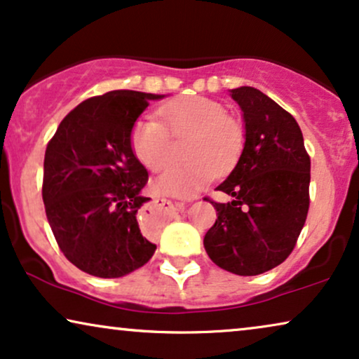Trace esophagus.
Here are the masks:
<instances>
[{
    "instance_id": "34e87169",
    "label": "esophagus",
    "mask_w": 359,
    "mask_h": 359,
    "mask_svg": "<svg viewBox=\"0 0 359 359\" xmlns=\"http://www.w3.org/2000/svg\"><path fill=\"white\" fill-rule=\"evenodd\" d=\"M174 203L165 198H154L146 203L140 212V223L144 231L157 233L170 219Z\"/></svg>"
}]
</instances>
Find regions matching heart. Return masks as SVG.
Returning <instances> with one entry per match:
<instances>
[{"instance_id":"heart-1","label":"heart","mask_w":359,"mask_h":359,"mask_svg":"<svg viewBox=\"0 0 359 359\" xmlns=\"http://www.w3.org/2000/svg\"><path fill=\"white\" fill-rule=\"evenodd\" d=\"M161 121L142 116L133 124L131 149L146 169L161 170L169 161L170 137L187 136L184 157L157 177L154 189L177 198L197 195L212 179L224 175L240 161L246 131L240 119L226 114L219 102L205 97H180L159 108Z\"/></svg>"}]
</instances>
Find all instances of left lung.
Listing matches in <instances>:
<instances>
[{
  "mask_svg": "<svg viewBox=\"0 0 359 359\" xmlns=\"http://www.w3.org/2000/svg\"><path fill=\"white\" fill-rule=\"evenodd\" d=\"M229 95L243 111L245 149L217 187L233 200L210 202L218 218L203 246L222 269L257 276L287 259L297 243L309 213L310 157L297 121L274 100L252 87Z\"/></svg>",
  "mask_w": 359,
  "mask_h": 359,
  "instance_id": "left-lung-1",
  "label": "left lung"
}]
</instances>
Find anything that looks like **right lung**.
I'll use <instances>...</instances> for the list:
<instances>
[{
  "label": "right lung",
  "instance_id": "1",
  "mask_svg": "<svg viewBox=\"0 0 359 359\" xmlns=\"http://www.w3.org/2000/svg\"><path fill=\"white\" fill-rule=\"evenodd\" d=\"M164 97L114 90L85 100L47 144V222L67 259L90 276L123 277L154 255L156 245L137 223L151 200L141 194L149 175L131 149L130 133L151 100Z\"/></svg>",
  "mask_w": 359,
  "mask_h": 359
}]
</instances>
